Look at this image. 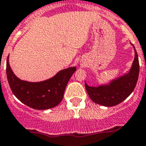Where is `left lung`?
Masks as SVG:
<instances>
[{
	"label": "left lung",
	"mask_w": 146,
	"mask_h": 146,
	"mask_svg": "<svg viewBox=\"0 0 146 146\" xmlns=\"http://www.w3.org/2000/svg\"><path fill=\"white\" fill-rule=\"evenodd\" d=\"M135 57L128 73L110 81L108 84L98 87L88 86L85 82V88L90 98L95 104L104 106H113L121 104L133 92L139 77V64L138 54L134 46Z\"/></svg>",
	"instance_id": "left-lung-1"
}]
</instances>
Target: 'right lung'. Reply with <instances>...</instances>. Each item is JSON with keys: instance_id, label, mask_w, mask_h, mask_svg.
Listing matches in <instances>:
<instances>
[{"instance_id": "1", "label": "right lung", "mask_w": 146, "mask_h": 146, "mask_svg": "<svg viewBox=\"0 0 146 146\" xmlns=\"http://www.w3.org/2000/svg\"><path fill=\"white\" fill-rule=\"evenodd\" d=\"M76 67L60 70L53 77L44 81L31 82L19 79L12 70L7 60V76L14 95L32 109L45 110L58 106L64 97L65 88Z\"/></svg>"}]
</instances>
